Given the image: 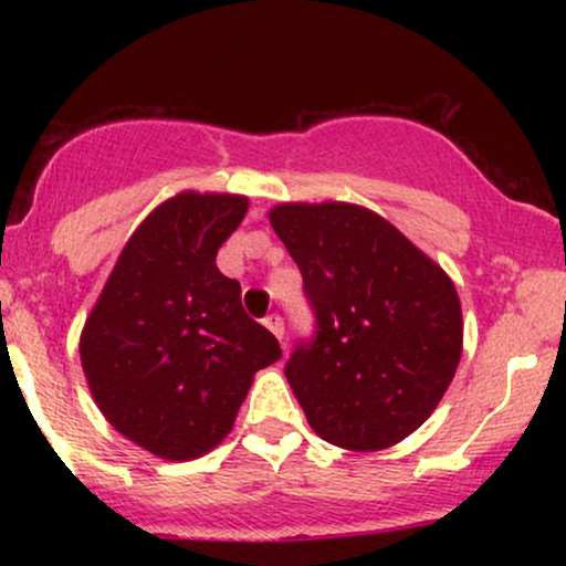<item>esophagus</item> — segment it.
<instances>
[{"label": "esophagus", "instance_id": "1", "mask_svg": "<svg viewBox=\"0 0 566 566\" xmlns=\"http://www.w3.org/2000/svg\"><path fill=\"white\" fill-rule=\"evenodd\" d=\"M265 327L271 329V333H274L276 337H279V343L284 340V322H282V316H276V314H271V316H265Z\"/></svg>", "mask_w": 566, "mask_h": 566}]
</instances>
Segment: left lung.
I'll return each instance as SVG.
<instances>
[{
    "mask_svg": "<svg viewBox=\"0 0 566 566\" xmlns=\"http://www.w3.org/2000/svg\"><path fill=\"white\" fill-rule=\"evenodd\" d=\"M269 220L316 314V337L284 367L305 420L350 452L399 444L431 418L460 365L452 279L361 205L284 201Z\"/></svg>",
    "mask_w": 566,
    "mask_h": 566,
    "instance_id": "obj_1",
    "label": "left lung"
}]
</instances>
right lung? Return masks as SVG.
Instances as JSON below:
<instances>
[{
  "instance_id": "1",
  "label": "right lung",
  "mask_w": 566,
  "mask_h": 566,
  "mask_svg": "<svg viewBox=\"0 0 566 566\" xmlns=\"http://www.w3.org/2000/svg\"><path fill=\"white\" fill-rule=\"evenodd\" d=\"M242 193L180 191L148 212L116 258L80 335L90 394L122 437L161 460H193L231 433L279 340L218 271Z\"/></svg>"
}]
</instances>
